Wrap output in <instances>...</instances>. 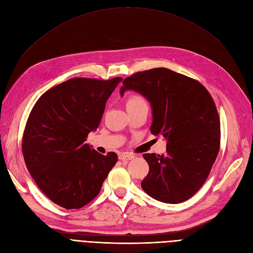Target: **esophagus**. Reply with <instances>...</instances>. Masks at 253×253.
Instances as JSON below:
<instances>
[{
	"label": "esophagus",
	"mask_w": 253,
	"mask_h": 253,
	"mask_svg": "<svg viewBox=\"0 0 253 253\" xmlns=\"http://www.w3.org/2000/svg\"><path fill=\"white\" fill-rule=\"evenodd\" d=\"M135 156L133 154H128V153H122V154H119L118 158L122 162H128V160L133 159Z\"/></svg>",
	"instance_id": "1"
}]
</instances>
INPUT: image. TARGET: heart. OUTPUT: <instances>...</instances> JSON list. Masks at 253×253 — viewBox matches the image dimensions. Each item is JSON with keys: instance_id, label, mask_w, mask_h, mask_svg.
Wrapping results in <instances>:
<instances>
[{"instance_id": "1", "label": "heart", "mask_w": 253, "mask_h": 253, "mask_svg": "<svg viewBox=\"0 0 253 253\" xmlns=\"http://www.w3.org/2000/svg\"><path fill=\"white\" fill-rule=\"evenodd\" d=\"M135 104H148L147 100L140 95H133L128 98L126 105H135Z\"/></svg>"}]
</instances>
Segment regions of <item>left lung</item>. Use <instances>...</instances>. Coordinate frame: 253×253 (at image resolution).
<instances>
[{
	"instance_id": "8db88e82",
	"label": "left lung",
	"mask_w": 253,
	"mask_h": 253,
	"mask_svg": "<svg viewBox=\"0 0 253 253\" xmlns=\"http://www.w3.org/2000/svg\"><path fill=\"white\" fill-rule=\"evenodd\" d=\"M122 84L121 96L131 89L148 99L151 133L167 139V155H142L149 165L142 190L167 204L189 200L203 187L219 151V116L209 91L197 80L165 67L138 72Z\"/></svg>"
}]
</instances>
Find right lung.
Instances as JSON below:
<instances>
[{
	"label": "right lung",
	"instance_id": "obj_1",
	"mask_svg": "<svg viewBox=\"0 0 253 253\" xmlns=\"http://www.w3.org/2000/svg\"><path fill=\"white\" fill-rule=\"evenodd\" d=\"M120 77L72 78L48 89L30 112L22 140L25 165L37 186L65 209H80L99 194L118 162L86 143L100 125L105 103Z\"/></svg>",
	"mask_w": 253,
	"mask_h": 253
}]
</instances>
